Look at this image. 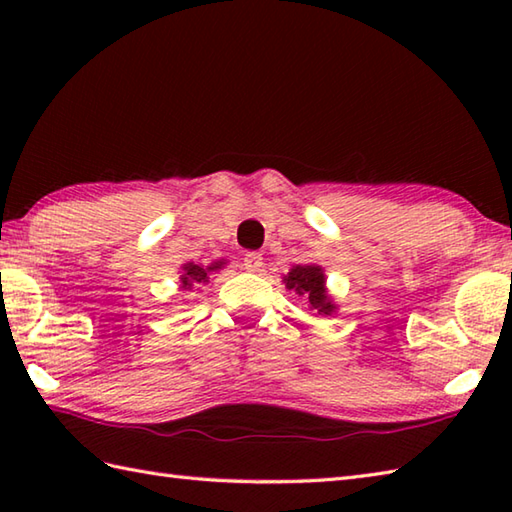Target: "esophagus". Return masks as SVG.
Instances as JSON below:
<instances>
[{
  "label": "esophagus",
  "mask_w": 512,
  "mask_h": 512,
  "mask_svg": "<svg viewBox=\"0 0 512 512\" xmlns=\"http://www.w3.org/2000/svg\"><path fill=\"white\" fill-rule=\"evenodd\" d=\"M262 264H264V257L255 253V250H250V253L244 255V268L248 270V273H257V270L262 268Z\"/></svg>",
  "instance_id": "obj_1"
}]
</instances>
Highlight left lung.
Wrapping results in <instances>:
<instances>
[{"instance_id":"1","label":"left lung","mask_w":512,"mask_h":512,"mask_svg":"<svg viewBox=\"0 0 512 512\" xmlns=\"http://www.w3.org/2000/svg\"><path fill=\"white\" fill-rule=\"evenodd\" d=\"M284 284L288 290H295L299 297H306L310 310H317L319 314H332L336 310V303L325 288L321 266H295L284 277Z\"/></svg>"}]
</instances>
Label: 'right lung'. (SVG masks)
Segmentation results:
<instances>
[{
    "instance_id": "obj_1",
    "label": "right lung",
    "mask_w": 512,
    "mask_h": 512,
    "mask_svg": "<svg viewBox=\"0 0 512 512\" xmlns=\"http://www.w3.org/2000/svg\"><path fill=\"white\" fill-rule=\"evenodd\" d=\"M224 266V259L222 262H215L211 266H200V264H184L182 266V275H180V288L182 290H191L193 286H200V284H209V273H213V270H220Z\"/></svg>"
}]
</instances>
